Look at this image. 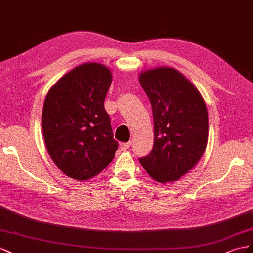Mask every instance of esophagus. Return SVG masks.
Masks as SVG:
<instances>
[{
    "label": "esophagus",
    "mask_w": 253,
    "mask_h": 253,
    "mask_svg": "<svg viewBox=\"0 0 253 253\" xmlns=\"http://www.w3.org/2000/svg\"><path fill=\"white\" fill-rule=\"evenodd\" d=\"M130 145H131V142H128V143H122L121 145H120V149H121V150H123V151H125V150L129 149V147H130Z\"/></svg>",
    "instance_id": "34e87169"
}]
</instances>
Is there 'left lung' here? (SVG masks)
I'll list each match as a JSON object with an SVG mask.
<instances>
[{"mask_svg": "<svg viewBox=\"0 0 253 253\" xmlns=\"http://www.w3.org/2000/svg\"><path fill=\"white\" fill-rule=\"evenodd\" d=\"M139 82L148 96L154 115V147L140 158L156 181H177L205 154L209 136L208 111L200 92L175 68L143 71Z\"/></svg>", "mask_w": 253, "mask_h": 253, "instance_id": "obj_1", "label": "left lung"}]
</instances>
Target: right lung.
<instances>
[{
	"label": "right lung",
	"instance_id": "add662e5",
	"mask_svg": "<svg viewBox=\"0 0 253 253\" xmlns=\"http://www.w3.org/2000/svg\"><path fill=\"white\" fill-rule=\"evenodd\" d=\"M111 82L109 68L86 62L69 71L47 92L43 138L53 162L70 178L89 180L113 160L119 143L104 107Z\"/></svg>",
	"mask_w": 253,
	"mask_h": 253
}]
</instances>
